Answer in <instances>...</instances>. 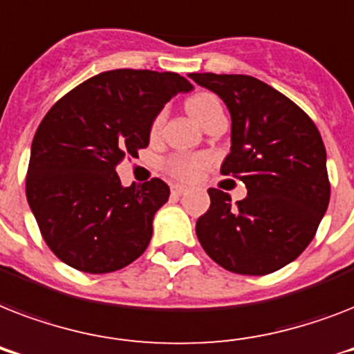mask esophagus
Segmentation results:
<instances>
[{"instance_id": "obj_1", "label": "esophagus", "mask_w": 354, "mask_h": 354, "mask_svg": "<svg viewBox=\"0 0 354 354\" xmlns=\"http://www.w3.org/2000/svg\"><path fill=\"white\" fill-rule=\"evenodd\" d=\"M185 191H187V187H183V185H172V189H171L172 196H182Z\"/></svg>"}]
</instances>
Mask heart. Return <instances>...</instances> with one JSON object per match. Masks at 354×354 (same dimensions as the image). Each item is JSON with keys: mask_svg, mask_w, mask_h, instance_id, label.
I'll return each mask as SVG.
<instances>
[{"mask_svg": "<svg viewBox=\"0 0 354 354\" xmlns=\"http://www.w3.org/2000/svg\"><path fill=\"white\" fill-rule=\"evenodd\" d=\"M185 108H187L189 115L198 122V124H202L213 112L222 110L218 99H216L215 95H211V93H198V95H193L187 102H185ZM160 122L161 118L156 119L154 130L160 127ZM204 156H174V158H171V160L167 161V169H169V172H171L172 176L180 178V180H193V178L198 176V172L204 169Z\"/></svg>", "mask_w": 354, "mask_h": 354, "instance_id": "b5f03b06", "label": "heart"}]
</instances>
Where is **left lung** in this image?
Returning <instances> with one entry per match:
<instances>
[{
  "instance_id": "obj_1",
  "label": "left lung",
  "mask_w": 354,
  "mask_h": 354,
  "mask_svg": "<svg viewBox=\"0 0 354 354\" xmlns=\"http://www.w3.org/2000/svg\"><path fill=\"white\" fill-rule=\"evenodd\" d=\"M232 115V149L222 174L246 183L236 205L209 189L211 205L196 222L200 244L222 268L266 275L310 244L329 205L327 152L318 128L294 102L250 75L193 73Z\"/></svg>"
}]
</instances>
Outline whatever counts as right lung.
Here are the masks:
<instances>
[{
	"label": "right lung",
	"instance_id": "add662e5",
	"mask_svg": "<svg viewBox=\"0 0 354 354\" xmlns=\"http://www.w3.org/2000/svg\"><path fill=\"white\" fill-rule=\"evenodd\" d=\"M193 84L171 71L113 69L47 112L30 145L27 202L44 241L71 268L108 274L147 250L171 189L160 178L124 187L115 167L147 149L158 113Z\"/></svg>",
	"mask_w": 354,
	"mask_h": 354
}]
</instances>
